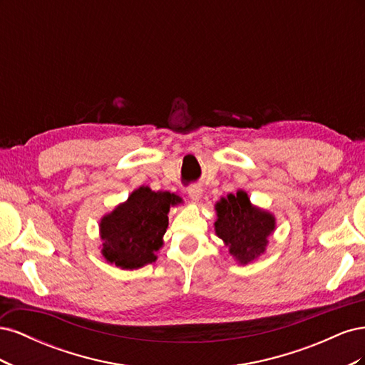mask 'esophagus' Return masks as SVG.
I'll return each instance as SVG.
<instances>
[{"mask_svg":"<svg viewBox=\"0 0 365 365\" xmlns=\"http://www.w3.org/2000/svg\"><path fill=\"white\" fill-rule=\"evenodd\" d=\"M187 192H189V197L192 201H200V197L202 196V189L200 185H190Z\"/></svg>","mask_w":365,"mask_h":365,"instance_id":"1","label":"esophagus"}]
</instances>
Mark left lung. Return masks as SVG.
<instances>
[{"mask_svg": "<svg viewBox=\"0 0 365 365\" xmlns=\"http://www.w3.org/2000/svg\"><path fill=\"white\" fill-rule=\"evenodd\" d=\"M215 231L240 264H247L264 252L268 237L275 230V217L254 207L247 192L237 190L216 202Z\"/></svg>", "mask_w": 365, "mask_h": 365, "instance_id": "obj_1", "label": "left lung"}]
</instances>
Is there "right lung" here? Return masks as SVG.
I'll list each match as a JSON object with an SVG mask.
<instances>
[{
	"label": "right lung",
	"instance_id": "right-lung-1",
	"mask_svg": "<svg viewBox=\"0 0 365 365\" xmlns=\"http://www.w3.org/2000/svg\"><path fill=\"white\" fill-rule=\"evenodd\" d=\"M182 200L169 192L141 185L128 201L101 219L102 254L121 269H138L157 260L169 225V210Z\"/></svg>",
	"mask_w": 365,
	"mask_h": 365
}]
</instances>
